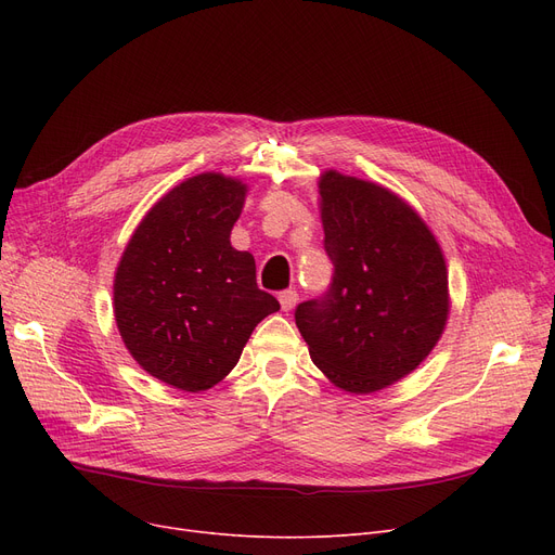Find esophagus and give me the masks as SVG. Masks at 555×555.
Returning <instances> with one entry per match:
<instances>
[{
    "mask_svg": "<svg viewBox=\"0 0 555 555\" xmlns=\"http://www.w3.org/2000/svg\"><path fill=\"white\" fill-rule=\"evenodd\" d=\"M279 301H281V308H283L285 312H289V310H293V308L297 306V301H299L297 289H283V293L279 295Z\"/></svg>",
    "mask_w": 555,
    "mask_h": 555,
    "instance_id": "obj_1",
    "label": "esophagus"
}]
</instances>
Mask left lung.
Returning a JSON list of instances; mask_svg holds the SVG:
<instances>
[{
    "instance_id": "8db88e82",
    "label": "left lung",
    "mask_w": 555,
    "mask_h": 555,
    "mask_svg": "<svg viewBox=\"0 0 555 555\" xmlns=\"http://www.w3.org/2000/svg\"><path fill=\"white\" fill-rule=\"evenodd\" d=\"M319 195L335 274L322 299L297 306V328L335 387L380 391L410 375L443 335L446 258L423 218L380 184L326 170Z\"/></svg>"
}]
</instances>
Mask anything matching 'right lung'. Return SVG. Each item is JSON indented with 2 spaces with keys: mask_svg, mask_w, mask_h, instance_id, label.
<instances>
[{
  "mask_svg": "<svg viewBox=\"0 0 555 555\" xmlns=\"http://www.w3.org/2000/svg\"><path fill=\"white\" fill-rule=\"evenodd\" d=\"M247 184L199 172L143 216L114 274V319L137 364L157 380L204 391L236 366L279 301L256 285L249 251L231 247Z\"/></svg>",
  "mask_w": 555,
  "mask_h": 555,
  "instance_id": "obj_1",
  "label": "right lung"
}]
</instances>
